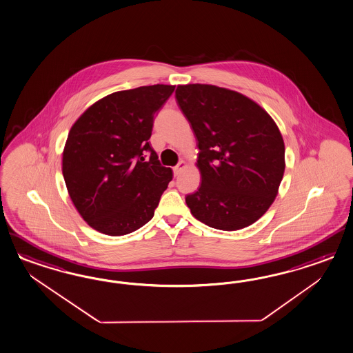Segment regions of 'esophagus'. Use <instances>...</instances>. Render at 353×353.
I'll return each instance as SVG.
<instances>
[{
  "mask_svg": "<svg viewBox=\"0 0 353 353\" xmlns=\"http://www.w3.org/2000/svg\"><path fill=\"white\" fill-rule=\"evenodd\" d=\"M185 168H186V161H180V163L173 168V173H174V176H179V174H180Z\"/></svg>",
  "mask_w": 353,
  "mask_h": 353,
  "instance_id": "obj_1",
  "label": "esophagus"
}]
</instances>
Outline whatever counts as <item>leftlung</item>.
<instances>
[{"label": "left lung", "mask_w": 353, "mask_h": 353, "mask_svg": "<svg viewBox=\"0 0 353 353\" xmlns=\"http://www.w3.org/2000/svg\"><path fill=\"white\" fill-rule=\"evenodd\" d=\"M177 105L201 150L202 182L186 196L192 216L233 232L267 212L285 173V142L276 121L251 98L210 84L177 85Z\"/></svg>", "instance_id": "1"}]
</instances>
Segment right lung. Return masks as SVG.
<instances>
[{
  "instance_id": "obj_1",
  "label": "right lung",
  "mask_w": 353,
  "mask_h": 353,
  "mask_svg": "<svg viewBox=\"0 0 353 353\" xmlns=\"http://www.w3.org/2000/svg\"><path fill=\"white\" fill-rule=\"evenodd\" d=\"M173 90L157 84L111 93L70 129L64 182L77 212L97 232L129 234L152 219L173 173L161 167L149 139L154 115Z\"/></svg>"
}]
</instances>
